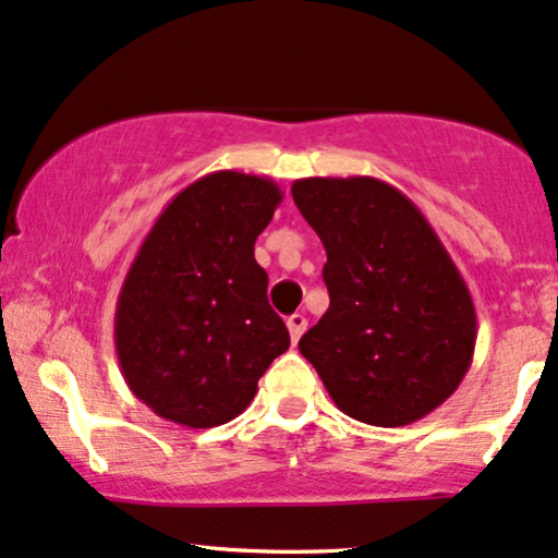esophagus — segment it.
Returning <instances> with one entry per match:
<instances>
[{"mask_svg":"<svg viewBox=\"0 0 558 558\" xmlns=\"http://www.w3.org/2000/svg\"><path fill=\"white\" fill-rule=\"evenodd\" d=\"M287 328H290L292 343H298L300 336L305 333V328H307V318H305V315L294 313V315H290V318H287Z\"/></svg>","mask_w":558,"mask_h":558,"instance_id":"1","label":"esophagus"}]
</instances>
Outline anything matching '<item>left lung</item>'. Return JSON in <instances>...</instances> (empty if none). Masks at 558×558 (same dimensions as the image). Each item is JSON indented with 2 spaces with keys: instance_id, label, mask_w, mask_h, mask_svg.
Returning <instances> with one entry per match:
<instances>
[{
  "instance_id": "left-lung-1",
  "label": "left lung",
  "mask_w": 558,
  "mask_h": 558,
  "mask_svg": "<svg viewBox=\"0 0 558 558\" xmlns=\"http://www.w3.org/2000/svg\"><path fill=\"white\" fill-rule=\"evenodd\" d=\"M292 198L326 247L331 298L300 354L356 422L432 414L476 349V307L442 240L409 196L369 175L302 178Z\"/></svg>"
}]
</instances>
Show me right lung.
<instances>
[{"label":"right lung","mask_w":558,"mask_h":558,"mask_svg":"<svg viewBox=\"0 0 558 558\" xmlns=\"http://www.w3.org/2000/svg\"><path fill=\"white\" fill-rule=\"evenodd\" d=\"M271 178L217 170L162 209L116 302V354L157 416L209 429L243 414L290 331L253 245L281 204Z\"/></svg>","instance_id":"1"}]
</instances>
